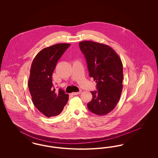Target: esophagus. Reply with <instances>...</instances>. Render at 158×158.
I'll list each match as a JSON object with an SVG mask.
<instances>
[{"label": "esophagus", "mask_w": 158, "mask_h": 158, "mask_svg": "<svg viewBox=\"0 0 158 158\" xmlns=\"http://www.w3.org/2000/svg\"><path fill=\"white\" fill-rule=\"evenodd\" d=\"M81 92H82V90H80V91L77 92H72V95H79V94H81Z\"/></svg>", "instance_id": "34e87169"}]
</instances>
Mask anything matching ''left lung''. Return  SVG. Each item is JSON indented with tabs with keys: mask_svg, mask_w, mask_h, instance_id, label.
I'll list each match as a JSON object with an SVG mask.
<instances>
[{
	"mask_svg": "<svg viewBox=\"0 0 158 158\" xmlns=\"http://www.w3.org/2000/svg\"><path fill=\"white\" fill-rule=\"evenodd\" d=\"M86 60L89 76L97 83L96 91L88 108L98 115L111 112L117 104L123 89V68L120 57L111 47L91 41L79 43Z\"/></svg>",
	"mask_w": 158,
	"mask_h": 158,
	"instance_id": "8db88e82",
	"label": "left lung"
}]
</instances>
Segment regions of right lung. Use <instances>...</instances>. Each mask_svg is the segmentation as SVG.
I'll return each mask as SVG.
<instances>
[{"instance_id": "right-lung-1", "label": "right lung", "mask_w": 158, "mask_h": 158, "mask_svg": "<svg viewBox=\"0 0 158 158\" xmlns=\"http://www.w3.org/2000/svg\"><path fill=\"white\" fill-rule=\"evenodd\" d=\"M70 45L61 43L44 48L36 55L31 64L28 85L32 101L47 117L58 115L68 102V94L61 89L56 91L52 75L58 60Z\"/></svg>"}]
</instances>
